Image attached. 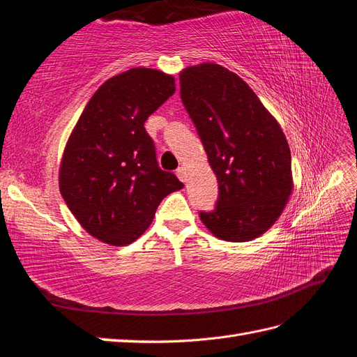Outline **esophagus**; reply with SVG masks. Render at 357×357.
<instances>
[{
    "label": "esophagus",
    "mask_w": 357,
    "mask_h": 357,
    "mask_svg": "<svg viewBox=\"0 0 357 357\" xmlns=\"http://www.w3.org/2000/svg\"><path fill=\"white\" fill-rule=\"evenodd\" d=\"M177 177L181 180V181H186L188 180V171L185 168H178L177 169Z\"/></svg>",
    "instance_id": "34e87169"
}]
</instances>
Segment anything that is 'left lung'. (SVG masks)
Instances as JSON below:
<instances>
[{"label":"left lung","mask_w":357,"mask_h":357,"mask_svg":"<svg viewBox=\"0 0 357 357\" xmlns=\"http://www.w3.org/2000/svg\"><path fill=\"white\" fill-rule=\"evenodd\" d=\"M180 94L218 181L215 209L200 212L220 240L258 238L293 191L291 155L280 123L243 79L218 64L188 67Z\"/></svg>","instance_id":"8db88e82"}]
</instances>
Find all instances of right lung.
Listing matches in <instances>:
<instances>
[{"label": "right lung", "instance_id": "obj_1", "mask_svg": "<svg viewBox=\"0 0 357 357\" xmlns=\"http://www.w3.org/2000/svg\"><path fill=\"white\" fill-rule=\"evenodd\" d=\"M176 91L174 76L131 68L93 94L71 131L59 191L86 232L126 245L144 234L166 195L183 183L158 168L146 119Z\"/></svg>", "mask_w": 357, "mask_h": 357}]
</instances>
